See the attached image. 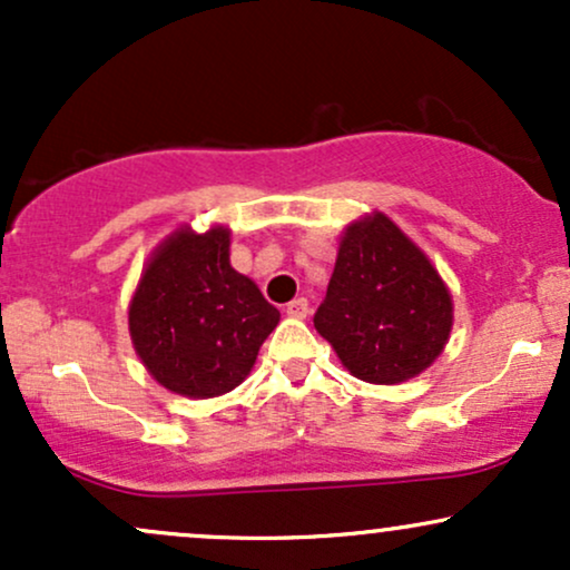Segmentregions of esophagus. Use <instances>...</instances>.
<instances>
[{"mask_svg":"<svg viewBox=\"0 0 570 570\" xmlns=\"http://www.w3.org/2000/svg\"><path fill=\"white\" fill-rule=\"evenodd\" d=\"M286 313L292 318H305L307 316V299L305 297H294L289 305H286Z\"/></svg>","mask_w":570,"mask_h":570,"instance_id":"obj_1","label":"esophagus"}]
</instances>
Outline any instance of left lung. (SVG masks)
<instances>
[{"instance_id":"left-lung-1","label":"left lung","mask_w":570,"mask_h":570,"mask_svg":"<svg viewBox=\"0 0 570 570\" xmlns=\"http://www.w3.org/2000/svg\"><path fill=\"white\" fill-rule=\"evenodd\" d=\"M313 326L353 377L394 385L440 356L453 326L448 286L383 214L345 230Z\"/></svg>"}]
</instances>
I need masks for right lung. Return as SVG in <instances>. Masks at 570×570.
Segmentation results:
<instances>
[{
    "label": "right lung",
    "instance_id": "add662e5",
    "mask_svg": "<svg viewBox=\"0 0 570 570\" xmlns=\"http://www.w3.org/2000/svg\"><path fill=\"white\" fill-rule=\"evenodd\" d=\"M281 313L230 265V233L176 230L149 259L128 307L134 348L160 385L208 399L244 383Z\"/></svg>",
    "mask_w": 570,
    "mask_h": 570
}]
</instances>
